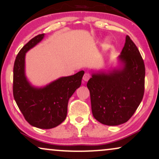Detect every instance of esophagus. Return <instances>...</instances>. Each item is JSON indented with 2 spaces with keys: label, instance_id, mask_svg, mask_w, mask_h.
I'll return each mask as SVG.
<instances>
[{
  "label": "esophagus",
  "instance_id": "1",
  "mask_svg": "<svg viewBox=\"0 0 159 159\" xmlns=\"http://www.w3.org/2000/svg\"><path fill=\"white\" fill-rule=\"evenodd\" d=\"M90 78H91L90 74L86 73L85 74H84V77H83V79H84V81H89V79Z\"/></svg>",
  "mask_w": 159,
  "mask_h": 159
}]
</instances>
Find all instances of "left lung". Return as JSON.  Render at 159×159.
I'll use <instances>...</instances> for the list:
<instances>
[{
  "label": "left lung",
  "mask_w": 159,
  "mask_h": 159,
  "mask_svg": "<svg viewBox=\"0 0 159 159\" xmlns=\"http://www.w3.org/2000/svg\"><path fill=\"white\" fill-rule=\"evenodd\" d=\"M121 69L92 74L87 87L93 116L101 124L117 126L129 120L143 98L145 67L129 35L119 56Z\"/></svg>",
  "instance_id": "left-lung-1"
}]
</instances>
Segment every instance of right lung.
I'll return each mask as SVG.
<instances>
[{
	"label": "right lung",
	"instance_id": "1",
	"mask_svg": "<svg viewBox=\"0 0 159 159\" xmlns=\"http://www.w3.org/2000/svg\"><path fill=\"white\" fill-rule=\"evenodd\" d=\"M40 34L21 48L14 65L13 94L25 120L39 129H52L60 125L67 116L70 97L81 84L84 71L62 77L43 88H35L27 81L25 74V58L27 51L43 39Z\"/></svg>",
	"mask_w": 159,
	"mask_h": 159
}]
</instances>
